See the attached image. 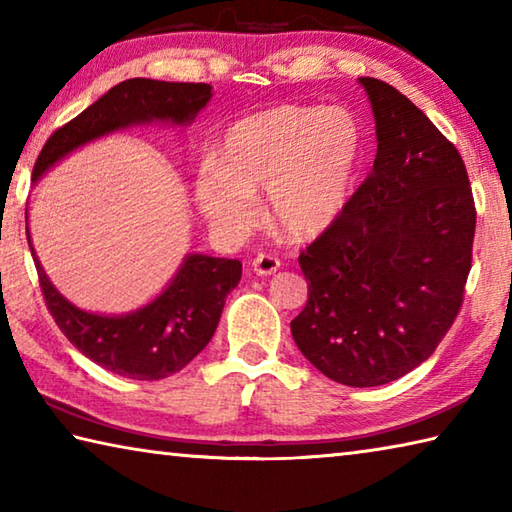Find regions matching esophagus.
Returning a JSON list of instances; mask_svg holds the SVG:
<instances>
[{
  "instance_id": "34e87169",
  "label": "esophagus",
  "mask_w": 512,
  "mask_h": 512,
  "mask_svg": "<svg viewBox=\"0 0 512 512\" xmlns=\"http://www.w3.org/2000/svg\"><path fill=\"white\" fill-rule=\"evenodd\" d=\"M253 271L257 273V275H273L275 271H280V259H277L275 255H271V253H262V255H257L255 259H253Z\"/></svg>"
}]
</instances>
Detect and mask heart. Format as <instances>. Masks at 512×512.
<instances>
[{"mask_svg":"<svg viewBox=\"0 0 512 512\" xmlns=\"http://www.w3.org/2000/svg\"><path fill=\"white\" fill-rule=\"evenodd\" d=\"M362 136L347 109L277 105L237 120L194 179V201L221 237L239 239L259 217L293 241L329 230L347 210L356 185Z\"/></svg>","mask_w":512,"mask_h":512,"instance_id":"heart-1","label":"heart"}]
</instances>
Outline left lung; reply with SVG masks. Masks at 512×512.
<instances>
[{"mask_svg": "<svg viewBox=\"0 0 512 512\" xmlns=\"http://www.w3.org/2000/svg\"><path fill=\"white\" fill-rule=\"evenodd\" d=\"M358 82L376 161L336 224L302 250L309 300L291 333L327 378L376 387L410 374L452 327L477 212L457 147L392 85Z\"/></svg>", "mask_w": 512, "mask_h": 512, "instance_id": "obj_1", "label": "left lung"}]
</instances>
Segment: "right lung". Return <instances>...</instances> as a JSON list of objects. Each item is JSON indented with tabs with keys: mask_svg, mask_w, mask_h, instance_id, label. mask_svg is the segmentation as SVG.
Wrapping results in <instances>:
<instances>
[{
	"mask_svg": "<svg viewBox=\"0 0 512 512\" xmlns=\"http://www.w3.org/2000/svg\"><path fill=\"white\" fill-rule=\"evenodd\" d=\"M212 98L206 82H163L132 78L111 87L44 143L33 181L78 147L118 129L150 123L190 125ZM31 255L46 309L69 342L111 374L134 380H161L181 371L215 336L226 297L241 280L239 259L201 253L185 255L163 293L123 315L89 313L71 304L46 277L31 235Z\"/></svg>",
	"mask_w": 512,
	"mask_h": 512,
	"instance_id": "1",
	"label": "right lung"
}]
</instances>
